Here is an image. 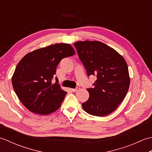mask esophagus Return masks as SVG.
I'll return each mask as SVG.
<instances>
[{
	"label": "esophagus",
	"instance_id": "esophagus-1",
	"mask_svg": "<svg viewBox=\"0 0 152 152\" xmlns=\"http://www.w3.org/2000/svg\"><path fill=\"white\" fill-rule=\"evenodd\" d=\"M79 88H74V89H71V91H72V92H76L78 91L79 90Z\"/></svg>",
	"mask_w": 152,
	"mask_h": 152
}]
</instances>
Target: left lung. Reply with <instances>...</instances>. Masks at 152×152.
I'll return each mask as SVG.
<instances>
[{
  "label": "left lung",
  "instance_id": "left-lung-1",
  "mask_svg": "<svg viewBox=\"0 0 152 152\" xmlns=\"http://www.w3.org/2000/svg\"><path fill=\"white\" fill-rule=\"evenodd\" d=\"M88 76H96L93 88L87 89L89 98L82 103L88 114L102 117L118 107L130 85L128 66L118 51L99 41L74 43Z\"/></svg>",
  "mask_w": 152,
  "mask_h": 152
}]
</instances>
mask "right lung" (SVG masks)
<instances>
[{
	"label": "right lung",
	"mask_w": 152,
	"mask_h": 152,
	"mask_svg": "<svg viewBox=\"0 0 152 152\" xmlns=\"http://www.w3.org/2000/svg\"><path fill=\"white\" fill-rule=\"evenodd\" d=\"M74 54L70 44L57 43L31 51L19 61L12 76V86L28 110L47 115L59 108L67 93L52 80L61 59Z\"/></svg>",
	"instance_id": "right-lung-1"
}]
</instances>
